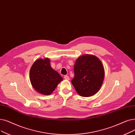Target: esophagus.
Here are the masks:
<instances>
[{
	"label": "esophagus",
	"instance_id": "obj_1",
	"mask_svg": "<svg viewBox=\"0 0 135 135\" xmlns=\"http://www.w3.org/2000/svg\"><path fill=\"white\" fill-rule=\"evenodd\" d=\"M64 78L66 79V80H69V76H68V75H64Z\"/></svg>",
	"mask_w": 135,
	"mask_h": 135
}]
</instances>
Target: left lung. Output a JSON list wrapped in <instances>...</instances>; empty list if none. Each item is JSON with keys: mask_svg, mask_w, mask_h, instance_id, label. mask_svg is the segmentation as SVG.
<instances>
[{"mask_svg": "<svg viewBox=\"0 0 135 135\" xmlns=\"http://www.w3.org/2000/svg\"><path fill=\"white\" fill-rule=\"evenodd\" d=\"M72 83L78 94L83 97L94 95L103 83L105 71L101 61L94 55H84L76 60Z\"/></svg>", "mask_w": 135, "mask_h": 135, "instance_id": "1", "label": "left lung"}]
</instances>
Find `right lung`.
Returning <instances> with one entry per match:
<instances>
[{
	"label": "right lung",
	"mask_w": 135,
	"mask_h": 135,
	"mask_svg": "<svg viewBox=\"0 0 135 135\" xmlns=\"http://www.w3.org/2000/svg\"><path fill=\"white\" fill-rule=\"evenodd\" d=\"M30 79L33 88L38 93L48 95L54 91L63 78L50 65L48 58L35 61L30 71Z\"/></svg>",
	"instance_id": "right-lung-1"
}]
</instances>
